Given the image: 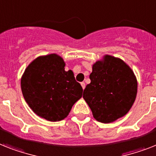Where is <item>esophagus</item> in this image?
<instances>
[{"mask_svg":"<svg viewBox=\"0 0 156 156\" xmlns=\"http://www.w3.org/2000/svg\"><path fill=\"white\" fill-rule=\"evenodd\" d=\"M80 84L81 86H82V87H83V89H84V88H85V83H84V82H81Z\"/></svg>","mask_w":156,"mask_h":156,"instance_id":"34e87169","label":"esophagus"}]
</instances>
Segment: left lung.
<instances>
[{
    "label": "left lung",
    "mask_w": 156,
    "mask_h": 156,
    "mask_svg": "<svg viewBox=\"0 0 156 156\" xmlns=\"http://www.w3.org/2000/svg\"><path fill=\"white\" fill-rule=\"evenodd\" d=\"M89 78L83 98L97 121L112 123L128 112L136 100L137 80L126 63L106 55L93 64Z\"/></svg>",
    "instance_id": "left-lung-1"
}]
</instances>
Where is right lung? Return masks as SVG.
<instances>
[{
  "mask_svg": "<svg viewBox=\"0 0 156 156\" xmlns=\"http://www.w3.org/2000/svg\"><path fill=\"white\" fill-rule=\"evenodd\" d=\"M56 54L39 56L27 67L21 77L23 96L37 115L48 121L68 116L73 104L82 96L83 88L73 71Z\"/></svg>",
  "mask_w": 156,
  "mask_h": 156,
  "instance_id": "add662e5",
  "label": "right lung"
}]
</instances>
